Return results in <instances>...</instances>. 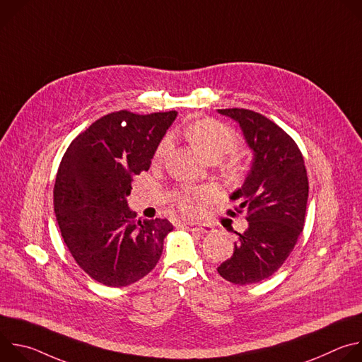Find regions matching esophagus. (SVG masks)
<instances>
[{
    "mask_svg": "<svg viewBox=\"0 0 362 362\" xmlns=\"http://www.w3.org/2000/svg\"><path fill=\"white\" fill-rule=\"evenodd\" d=\"M182 229H186V230H190V232H196V233H209L212 230L211 226L208 225H192V223H182L180 225Z\"/></svg>",
    "mask_w": 362,
    "mask_h": 362,
    "instance_id": "esophagus-1",
    "label": "esophagus"
}]
</instances>
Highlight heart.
<instances>
[{
  "label": "heart",
  "mask_w": 362,
  "mask_h": 362,
  "mask_svg": "<svg viewBox=\"0 0 362 362\" xmlns=\"http://www.w3.org/2000/svg\"><path fill=\"white\" fill-rule=\"evenodd\" d=\"M185 136L200 151L202 156L209 162L222 160L229 153L235 151L239 144L236 132L225 123L214 119L196 120L185 129ZM172 144L173 143L169 136L163 137L153 153V162L162 163L172 150ZM222 170L225 177L230 182H239L245 175V166L236 156H232L223 165ZM211 190L206 187H183L173 193V200L180 212L186 215H194L211 199Z\"/></svg>",
  "instance_id": "1"
}]
</instances>
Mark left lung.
Instances as JSON below:
<instances>
[{
  "label": "left lung",
  "instance_id": "8db88e82",
  "mask_svg": "<svg viewBox=\"0 0 362 362\" xmlns=\"http://www.w3.org/2000/svg\"><path fill=\"white\" fill-rule=\"evenodd\" d=\"M218 112L239 123L255 154L243 186L230 196L238 204L226 212L232 218L245 212L249 226L236 232L233 255L218 272L250 285L274 275L293 250L305 225L308 176L298 144L272 120L247 109Z\"/></svg>",
  "mask_w": 362,
  "mask_h": 362
}]
</instances>
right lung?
Here are the masks:
<instances>
[{"mask_svg":"<svg viewBox=\"0 0 362 362\" xmlns=\"http://www.w3.org/2000/svg\"><path fill=\"white\" fill-rule=\"evenodd\" d=\"M176 115L109 113L81 132L62 159L54 183L59 228L77 265L103 285H132L160 259L173 225L137 219L126 197Z\"/></svg>","mask_w":362,"mask_h":362,"instance_id":"1","label":"right lung"}]
</instances>
